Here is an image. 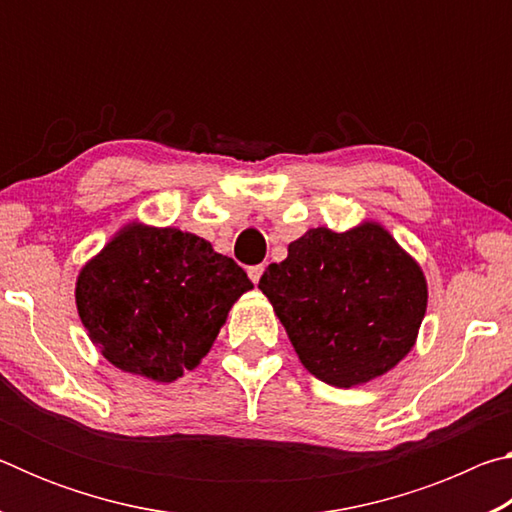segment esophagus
<instances>
[{"mask_svg": "<svg viewBox=\"0 0 512 512\" xmlns=\"http://www.w3.org/2000/svg\"><path fill=\"white\" fill-rule=\"evenodd\" d=\"M262 275H264V264H257V266H250L248 268V277L255 284H259V280H262Z\"/></svg>", "mask_w": 512, "mask_h": 512, "instance_id": "1", "label": "esophagus"}]
</instances>
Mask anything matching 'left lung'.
Masks as SVG:
<instances>
[{
    "label": "left lung",
    "mask_w": 512,
    "mask_h": 512,
    "mask_svg": "<svg viewBox=\"0 0 512 512\" xmlns=\"http://www.w3.org/2000/svg\"><path fill=\"white\" fill-rule=\"evenodd\" d=\"M298 359L329 386L386 375L418 341L427 277L377 221L345 232L309 228L259 280Z\"/></svg>",
    "instance_id": "1"
}]
</instances>
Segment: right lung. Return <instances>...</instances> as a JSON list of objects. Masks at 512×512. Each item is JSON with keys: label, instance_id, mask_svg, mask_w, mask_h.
Segmentation results:
<instances>
[{"label": "right lung", "instance_id": "obj_1", "mask_svg": "<svg viewBox=\"0 0 512 512\" xmlns=\"http://www.w3.org/2000/svg\"><path fill=\"white\" fill-rule=\"evenodd\" d=\"M253 289L237 262L178 228L131 221L76 277V309L112 366L169 384L207 357Z\"/></svg>", "mask_w": 512, "mask_h": 512}]
</instances>
